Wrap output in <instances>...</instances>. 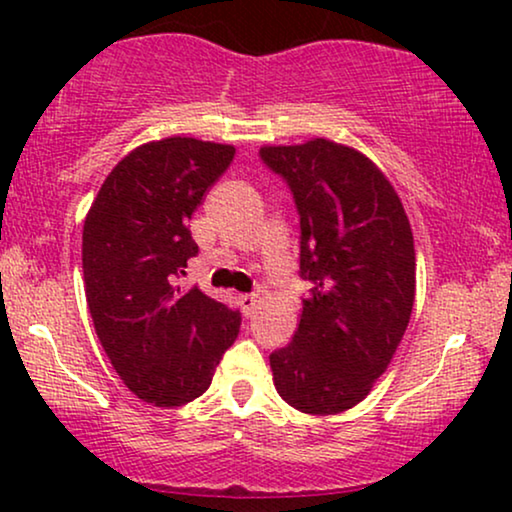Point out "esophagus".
<instances>
[{"label": "esophagus", "instance_id": "obj_1", "mask_svg": "<svg viewBox=\"0 0 512 512\" xmlns=\"http://www.w3.org/2000/svg\"><path fill=\"white\" fill-rule=\"evenodd\" d=\"M240 307H242L244 317H254L256 307H258V296H240Z\"/></svg>", "mask_w": 512, "mask_h": 512}]
</instances>
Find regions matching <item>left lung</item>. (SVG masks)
<instances>
[{"label": "left lung", "instance_id": "1", "mask_svg": "<svg viewBox=\"0 0 512 512\" xmlns=\"http://www.w3.org/2000/svg\"><path fill=\"white\" fill-rule=\"evenodd\" d=\"M300 214L298 331L270 354L277 394L307 415H338L370 394L415 303V240L403 202L373 160L314 137L263 146Z\"/></svg>", "mask_w": 512, "mask_h": 512}]
</instances>
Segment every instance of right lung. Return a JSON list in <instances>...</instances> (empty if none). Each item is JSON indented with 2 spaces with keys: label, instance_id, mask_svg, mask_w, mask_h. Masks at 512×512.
Returning a JSON list of instances; mask_svg holds the SVG:
<instances>
[{
  "label": "right lung",
  "instance_id": "obj_1",
  "mask_svg": "<svg viewBox=\"0 0 512 512\" xmlns=\"http://www.w3.org/2000/svg\"><path fill=\"white\" fill-rule=\"evenodd\" d=\"M235 146L165 137L130 151L88 209L83 282L95 333L137 398L177 408L202 396L240 333V312L181 286L198 254L188 221Z\"/></svg>",
  "mask_w": 512,
  "mask_h": 512
}]
</instances>
